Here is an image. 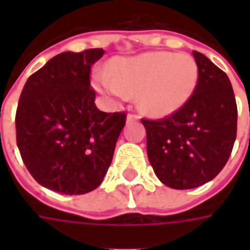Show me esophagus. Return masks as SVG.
<instances>
[{
  "label": "esophagus",
  "mask_w": 250,
  "mask_h": 250,
  "mask_svg": "<svg viewBox=\"0 0 250 250\" xmlns=\"http://www.w3.org/2000/svg\"><path fill=\"white\" fill-rule=\"evenodd\" d=\"M139 120V115L138 114H128L127 115V122H138Z\"/></svg>",
  "instance_id": "obj_1"
}]
</instances>
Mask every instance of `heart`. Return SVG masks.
<instances>
[{"instance_id":"heart-1","label":"heart","mask_w":250,"mask_h":250,"mask_svg":"<svg viewBox=\"0 0 250 250\" xmlns=\"http://www.w3.org/2000/svg\"><path fill=\"white\" fill-rule=\"evenodd\" d=\"M198 77V64L188 53L147 52L112 60L109 76L98 72L95 85L118 98L138 95V105L143 112L163 118L188 103Z\"/></svg>"}]
</instances>
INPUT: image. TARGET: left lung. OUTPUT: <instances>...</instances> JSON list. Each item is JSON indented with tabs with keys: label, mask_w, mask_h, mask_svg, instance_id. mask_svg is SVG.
I'll list each match as a JSON object with an SVG mask.
<instances>
[{
	"label": "left lung",
	"mask_w": 250,
	"mask_h": 250,
	"mask_svg": "<svg viewBox=\"0 0 250 250\" xmlns=\"http://www.w3.org/2000/svg\"><path fill=\"white\" fill-rule=\"evenodd\" d=\"M199 77L182 108L163 119H142L147 157L159 181L177 190L198 188L224 168L237 135V104L230 80L194 51Z\"/></svg>",
	"instance_id": "1"
}]
</instances>
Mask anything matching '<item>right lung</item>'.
Masks as SVG:
<instances>
[{
    "mask_svg": "<svg viewBox=\"0 0 250 250\" xmlns=\"http://www.w3.org/2000/svg\"><path fill=\"white\" fill-rule=\"evenodd\" d=\"M102 48L62 52L26 80L16 112L20 154L32 177L66 195L92 191L108 170L125 112L95 104L91 66Z\"/></svg>",
    "mask_w": 250,
    "mask_h": 250,
    "instance_id": "obj_1",
    "label": "right lung"
}]
</instances>
